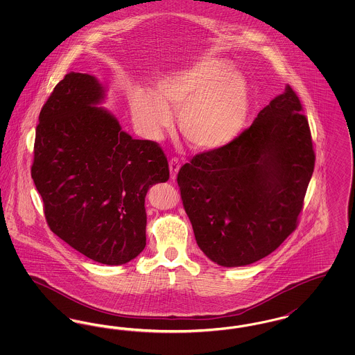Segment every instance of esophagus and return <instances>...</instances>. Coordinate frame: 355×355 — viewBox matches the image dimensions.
<instances>
[{"label": "esophagus", "mask_w": 355, "mask_h": 355, "mask_svg": "<svg viewBox=\"0 0 355 355\" xmlns=\"http://www.w3.org/2000/svg\"><path fill=\"white\" fill-rule=\"evenodd\" d=\"M181 168V164L177 158H171L169 161L170 178L174 181L177 178V173Z\"/></svg>", "instance_id": "34e87169"}]
</instances>
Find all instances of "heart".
<instances>
[{
  "mask_svg": "<svg viewBox=\"0 0 355 355\" xmlns=\"http://www.w3.org/2000/svg\"><path fill=\"white\" fill-rule=\"evenodd\" d=\"M135 129L158 141L173 126L198 152H216L241 135L249 114L246 78L220 60H203L157 78L154 93L135 86L128 94Z\"/></svg>",
  "mask_w": 355,
  "mask_h": 355,
  "instance_id": "b5f03b06",
  "label": "heart"
}]
</instances>
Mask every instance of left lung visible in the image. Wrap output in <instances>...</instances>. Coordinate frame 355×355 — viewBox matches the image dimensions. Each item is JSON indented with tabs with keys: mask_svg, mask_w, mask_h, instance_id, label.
I'll list each match as a JSON object with an SVG mask.
<instances>
[{
	"mask_svg": "<svg viewBox=\"0 0 355 355\" xmlns=\"http://www.w3.org/2000/svg\"><path fill=\"white\" fill-rule=\"evenodd\" d=\"M301 112L287 85L232 144L197 154L178 171L196 241L213 262L250 265L295 230L315 162Z\"/></svg>",
	"mask_w": 355,
	"mask_h": 355,
	"instance_id": "8db88e82",
	"label": "left lung"
}]
</instances>
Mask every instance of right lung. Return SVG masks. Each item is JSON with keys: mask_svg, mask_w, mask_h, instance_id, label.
Listing matches in <instances>:
<instances>
[{"mask_svg": "<svg viewBox=\"0 0 355 355\" xmlns=\"http://www.w3.org/2000/svg\"><path fill=\"white\" fill-rule=\"evenodd\" d=\"M105 87L68 73L41 109L32 178L55 236L103 265H123L146 245L145 197L169 180L161 146L133 139L98 105Z\"/></svg>", "mask_w": 355, "mask_h": 355, "instance_id": "add662e5", "label": "right lung"}]
</instances>
